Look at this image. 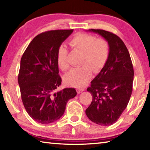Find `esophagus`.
Instances as JSON below:
<instances>
[{"label": "esophagus", "mask_w": 150, "mask_h": 150, "mask_svg": "<svg viewBox=\"0 0 150 150\" xmlns=\"http://www.w3.org/2000/svg\"><path fill=\"white\" fill-rule=\"evenodd\" d=\"M85 91V88H78L77 89V91L78 93H82L83 91Z\"/></svg>", "instance_id": "obj_1"}]
</instances>
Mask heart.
I'll return each instance as SVG.
<instances>
[{"label":"heart","instance_id":"heart-1","mask_svg":"<svg viewBox=\"0 0 150 150\" xmlns=\"http://www.w3.org/2000/svg\"><path fill=\"white\" fill-rule=\"evenodd\" d=\"M69 45L73 49L82 52L81 64L83 65L66 74L64 81L68 85L81 87L89 81L92 69L98 72L105 65L109 55V44L104 38H96L95 35L85 33H77L70 40ZM57 62L62 71L69 69L68 50L63 45L57 50Z\"/></svg>","mask_w":150,"mask_h":150}]
</instances>
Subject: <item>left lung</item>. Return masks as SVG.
Listing matches in <instances>:
<instances>
[{
    "label": "left lung",
    "instance_id": "8db88e82",
    "mask_svg": "<svg viewBox=\"0 0 150 150\" xmlns=\"http://www.w3.org/2000/svg\"><path fill=\"white\" fill-rule=\"evenodd\" d=\"M87 31L100 35L108 42L109 55L87 88L93 100L85 113L95 124L110 126L117 121L130 100L134 74L132 63L128 49L118 35L103 30Z\"/></svg>",
    "mask_w": 150,
    "mask_h": 150
}]
</instances>
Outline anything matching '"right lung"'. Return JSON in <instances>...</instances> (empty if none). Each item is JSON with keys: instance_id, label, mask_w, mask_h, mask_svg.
Here are the masks:
<instances>
[{"instance_id": "add662e5", "label": "right lung", "mask_w": 150, "mask_h": 150, "mask_svg": "<svg viewBox=\"0 0 150 150\" xmlns=\"http://www.w3.org/2000/svg\"><path fill=\"white\" fill-rule=\"evenodd\" d=\"M73 30H51L36 35L20 61L18 81L28 114L41 124L57 120L64 114L67 101L74 98V88L57 91L62 84L57 52Z\"/></svg>"}]
</instances>
